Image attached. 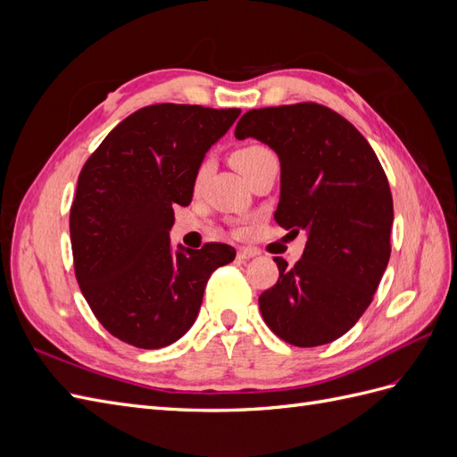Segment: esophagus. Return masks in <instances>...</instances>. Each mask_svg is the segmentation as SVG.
Masks as SVG:
<instances>
[{"mask_svg":"<svg viewBox=\"0 0 457 457\" xmlns=\"http://www.w3.org/2000/svg\"><path fill=\"white\" fill-rule=\"evenodd\" d=\"M255 255H257V252H255V250H252V247H238V253H237V257H238L240 261L253 259Z\"/></svg>","mask_w":457,"mask_h":457,"instance_id":"34e87169","label":"esophagus"}]
</instances>
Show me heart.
Listing matches in <instances>:
<instances>
[{"label": "heart", "mask_w": 457, "mask_h": 457, "mask_svg": "<svg viewBox=\"0 0 457 457\" xmlns=\"http://www.w3.org/2000/svg\"><path fill=\"white\" fill-rule=\"evenodd\" d=\"M272 158H274V154L267 146H262V145H247V146H242V148H238L237 152H234V154H232V163L237 165V170L244 177H247L255 168H259L262 162L272 160ZM212 168H213L212 158H205V160L200 162L198 170L195 173V188L196 190H200L204 187L205 179L210 177V173H212Z\"/></svg>", "instance_id": "obj_1"}]
</instances>
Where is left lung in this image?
<instances>
[{
    "mask_svg": "<svg viewBox=\"0 0 457 457\" xmlns=\"http://www.w3.org/2000/svg\"><path fill=\"white\" fill-rule=\"evenodd\" d=\"M237 139L265 143L280 160L274 219L305 230V252L259 297L262 320L295 347L341 337L373 299L391 257L393 196L381 163L353 123L316 103L245 112Z\"/></svg>",
    "mask_w": 457,
    "mask_h": 457,
    "instance_id": "left-lung-1",
    "label": "left lung"
}]
</instances>
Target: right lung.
<instances>
[{
	"label": "right lung",
	"mask_w": 457,
	"mask_h": 457,
	"mask_svg": "<svg viewBox=\"0 0 457 457\" xmlns=\"http://www.w3.org/2000/svg\"><path fill=\"white\" fill-rule=\"evenodd\" d=\"M240 108L152 104L106 135L78 177L71 242L81 294L110 334L162 349L195 324L227 244L173 250V205H188L195 173Z\"/></svg>",
	"instance_id": "1"
}]
</instances>
